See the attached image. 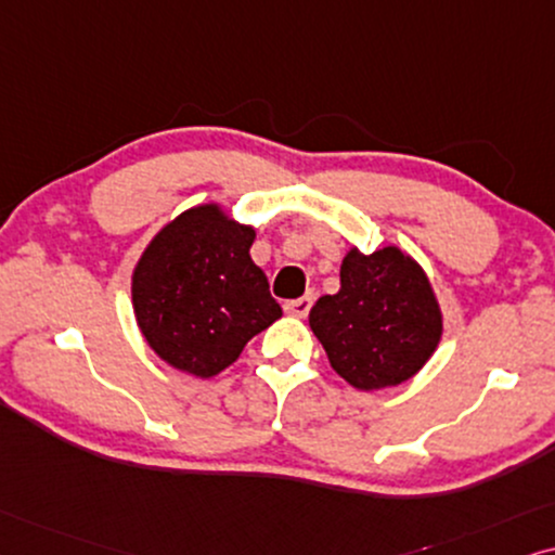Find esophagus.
Segmentation results:
<instances>
[{
	"label": "esophagus",
	"mask_w": 555,
	"mask_h": 555,
	"mask_svg": "<svg viewBox=\"0 0 555 555\" xmlns=\"http://www.w3.org/2000/svg\"><path fill=\"white\" fill-rule=\"evenodd\" d=\"M312 301H314V297L312 294H307V297H301V299H294V301H286V312H289L292 317H307L309 314V309H312Z\"/></svg>",
	"instance_id": "obj_1"
}]
</instances>
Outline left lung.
<instances>
[{
  "instance_id": "1",
  "label": "left lung",
  "mask_w": 555,
  "mask_h": 555,
  "mask_svg": "<svg viewBox=\"0 0 555 555\" xmlns=\"http://www.w3.org/2000/svg\"><path fill=\"white\" fill-rule=\"evenodd\" d=\"M309 327L332 371L371 393L401 386L428 363L444 317L416 258L398 246L373 254L352 246L339 266V292L317 299Z\"/></svg>"
}]
</instances>
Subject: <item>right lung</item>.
<instances>
[{
	"instance_id": "obj_1",
	"label": "right lung",
	"mask_w": 555,
	"mask_h": 555,
	"mask_svg": "<svg viewBox=\"0 0 555 555\" xmlns=\"http://www.w3.org/2000/svg\"><path fill=\"white\" fill-rule=\"evenodd\" d=\"M254 241V225L220 203H201L146 243L131 271V307L146 345L169 367L216 378L282 317L250 258Z\"/></svg>"
}]
</instances>
